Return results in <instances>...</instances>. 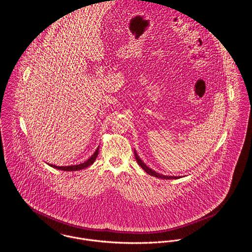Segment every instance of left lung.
Returning <instances> with one entry per match:
<instances>
[{
	"label": "left lung",
	"instance_id": "1",
	"mask_svg": "<svg viewBox=\"0 0 252 252\" xmlns=\"http://www.w3.org/2000/svg\"><path fill=\"white\" fill-rule=\"evenodd\" d=\"M134 155H135L137 163L143 168V170H144L146 173H148V174H151V175H153V176H155V177H158V178H163V179H176V178H179L178 176H168V175H163V174L156 173L154 170H152V169H150L148 166H146L145 163H143V161L140 159V157L136 154L135 151H134Z\"/></svg>",
	"mask_w": 252,
	"mask_h": 252
}]
</instances>
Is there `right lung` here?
Here are the masks:
<instances>
[{
    "label": "right lung",
    "mask_w": 252,
    "mask_h": 252,
    "mask_svg": "<svg viewBox=\"0 0 252 252\" xmlns=\"http://www.w3.org/2000/svg\"><path fill=\"white\" fill-rule=\"evenodd\" d=\"M97 154H98V148L96 150L95 154L92 155L87 161H85L84 163H81V164H78V165H74V166H65V167H59V166H56V165H50L51 167L55 168V169H58V170H61V171H79V170H82V169H85L87 167H89L90 165H92L94 163V161L96 160L97 158Z\"/></svg>",
    "instance_id": "1"
}]
</instances>
